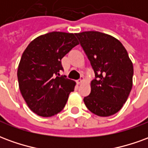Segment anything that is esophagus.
Wrapping results in <instances>:
<instances>
[{"label":"esophagus","instance_id":"obj_1","mask_svg":"<svg viewBox=\"0 0 148 148\" xmlns=\"http://www.w3.org/2000/svg\"><path fill=\"white\" fill-rule=\"evenodd\" d=\"M83 81H84V77H81V78H80V79H78V80L76 81V82H77V85H79V84L82 83V82Z\"/></svg>","mask_w":148,"mask_h":148}]
</instances>
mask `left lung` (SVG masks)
<instances>
[{
  "label": "left lung",
  "mask_w": 148,
  "mask_h": 148,
  "mask_svg": "<svg viewBox=\"0 0 148 148\" xmlns=\"http://www.w3.org/2000/svg\"><path fill=\"white\" fill-rule=\"evenodd\" d=\"M92 66L95 77L84 97L90 112L99 116L116 113L126 102L132 87L133 65L118 39L90 31L75 34Z\"/></svg>",
  "instance_id": "8db88e82"
}]
</instances>
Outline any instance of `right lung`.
<instances>
[{
    "label": "right lung",
    "mask_w": 148,
    "mask_h": 148,
    "mask_svg": "<svg viewBox=\"0 0 148 148\" xmlns=\"http://www.w3.org/2000/svg\"><path fill=\"white\" fill-rule=\"evenodd\" d=\"M78 44L75 34L52 32L28 44L18 66L20 90L27 106L36 114L49 117L66 104L74 81L60 76L61 59Z\"/></svg>",
    "instance_id": "add662e5"
}]
</instances>
